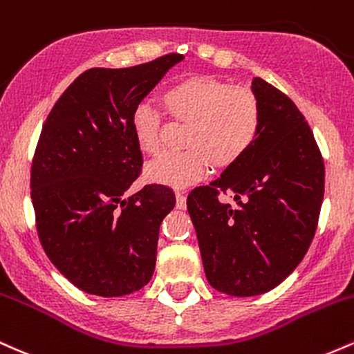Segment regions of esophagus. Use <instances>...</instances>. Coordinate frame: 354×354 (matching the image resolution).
Instances as JSON below:
<instances>
[{"label": "esophagus", "instance_id": "34e87169", "mask_svg": "<svg viewBox=\"0 0 354 354\" xmlns=\"http://www.w3.org/2000/svg\"><path fill=\"white\" fill-rule=\"evenodd\" d=\"M176 208L185 209L186 208V194L183 191H176Z\"/></svg>", "mask_w": 354, "mask_h": 354}]
</instances>
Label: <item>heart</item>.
Listing matches in <instances>:
<instances>
[{
	"label": "heart",
	"mask_w": 354,
	"mask_h": 354,
	"mask_svg": "<svg viewBox=\"0 0 354 354\" xmlns=\"http://www.w3.org/2000/svg\"><path fill=\"white\" fill-rule=\"evenodd\" d=\"M165 111L171 120L185 123V151L168 153L146 168L153 183L185 188L200 181L211 161L216 168L236 163L258 136L261 106L251 89L226 81L191 76L165 89ZM131 129L136 145L146 154L163 149V115L151 104L133 111Z\"/></svg>",
	"instance_id": "heart-1"
}]
</instances>
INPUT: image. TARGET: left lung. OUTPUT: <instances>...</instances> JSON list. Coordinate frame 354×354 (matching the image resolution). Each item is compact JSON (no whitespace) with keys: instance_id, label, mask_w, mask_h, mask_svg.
Wrapping results in <instances>:
<instances>
[{"instance_id":"obj_1","label":"left lung","mask_w":354,"mask_h":354,"mask_svg":"<svg viewBox=\"0 0 354 354\" xmlns=\"http://www.w3.org/2000/svg\"><path fill=\"white\" fill-rule=\"evenodd\" d=\"M251 91L261 106L254 143L186 201L208 283L231 296L263 295L293 273L324 194L323 158L301 111L261 78ZM219 190H230L237 206L219 202Z\"/></svg>"}]
</instances>
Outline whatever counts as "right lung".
<instances>
[{
  "label": "right lung",
  "mask_w": 354,
  "mask_h": 354,
  "mask_svg": "<svg viewBox=\"0 0 354 354\" xmlns=\"http://www.w3.org/2000/svg\"><path fill=\"white\" fill-rule=\"evenodd\" d=\"M183 58L91 68L43 124L31 165L36 230L53 265L84 293L115 298L151 279L161 221L176 198L163 185L124 196L143 166L131 116Z\"/></svg>",
  "instance_id": "1"
}]
</instances>
